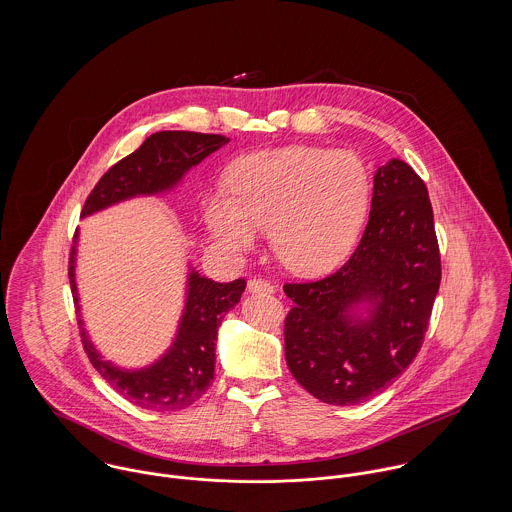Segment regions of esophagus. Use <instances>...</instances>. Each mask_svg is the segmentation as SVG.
Here are the masks:
<instances>
[{
	"label": "esophagus",
	"mask_w": 512,
	"mask_h": 512,
	"mask_svg": "<svg viewBox=\"0 0 512 512\" xmlns=\"http://www.w3.org/2000/svg\"><path fill=\"white\" fill-rule=\"evenodd\" d=\"M248 292L252 293H272L274 292V286L262 278H252L248 282Z\"/></svg>",
	"instance_id": "1"
}]
</instances>
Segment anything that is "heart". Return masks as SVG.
I'll use <instances>...</instances> for the list:
<instances>
[{"instance_id": "heart-1", "label": "heart", "mask_w": 512, "mask_h": 512, "mask_svg": "<svg viewBox=\"0 0 512 512\" xmlns=\"http://www.w3.org/2000/svg\"><path fill=\"white\" fill-rule=\"evenodd\" d=\"M368 177L351 151L292 146L240 159L232 191L205 199V220L234 254L252 250L270 226L280 262L297 274L339 264L365 220Z\"/></svg>"}]
</instances>
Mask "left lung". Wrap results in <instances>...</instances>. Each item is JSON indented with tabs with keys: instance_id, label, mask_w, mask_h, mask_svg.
Instances as JSON below:
<instances>
[{
	"instance_id": "1",
	"label": "left lung",
	"mask_w": 512,
	"mask_h": 512,
	"mask_svg": "<svg viewBox=\"0 0 512 512\" xmlns=\"http://www.w3.org/2000/svg\"><path fill=\"white\" fill-rule=\"evenodd\" d=\"M441 282L426 183L390 159L374 175L370 215L351 258L331 276L286 284V363L317 400L361 404L394 382L422 349ZM371 305L368 318L355 306Z\"/></svg>"
}]
</instances>
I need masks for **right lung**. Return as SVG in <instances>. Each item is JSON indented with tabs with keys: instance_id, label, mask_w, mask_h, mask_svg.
<instances>
[{
	"instance_id": "add662e5",
	"label": "right lung",
	"mask_w": 512,
	"mask_h": 512,
	"mask_svg": "<svg viewBox=\"0 0 512 512\" xmlns=\"http://www.w3.org/2000/svg\"><path fill=\"white\" fill-rule=\"evenodd\" d=\"M224 144H228V138L219 134L157 132L149 136L134 153L120 159L100 177L86 197L82 217L136 195H157L171 189L193 165ZM74 256L76 234L69 258V280L82 347L100 376L118 394L146 410L179 412L195 404L209 390L215 376V341L220 321L240 301L246 280L238 278L219 284L193 270L187 280V303L171 349L147 368L124 370L98 355L82 327L74 282Z\"/></svg>"
}]
</instances>
